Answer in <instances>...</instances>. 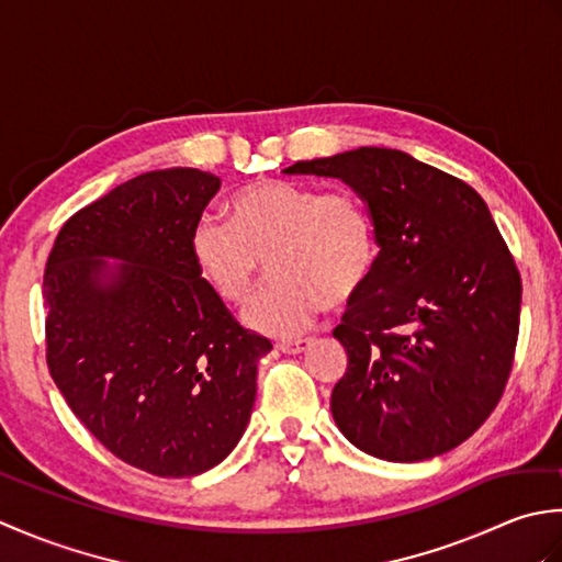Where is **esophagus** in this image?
Segmentation results:
<instances>
[{
    "label": "esophagus",
    "instance_id": "34e87169",
    "mask_svg": "<svg viewBox=\"0 0 562 562\" xmlns=\"http://www.w3.org/2000/svg\"><path fill=\"white\" fill-rule=\"evenodd\" d=\"M306 345H308V338H300V340H280L274 348L284 355H296V352H302Z\"/></svg>",
    "mask_w": 562,
    "mask_h": 562
}]
</instances>
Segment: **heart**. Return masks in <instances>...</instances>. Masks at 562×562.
Listing matches in <instances>:
<instances>
[{"instance_id":"heart-1","label":"heart","mask_w":562,"mask_h":562,"mask_svg":"<svg viewBox=\"0 0 562 562\" xmlns=\"http://www.w3.org/2000/svg\"><path fill=\"white\" fill-rule=\"evenodd\" d=\"M188 248L200 278L232 306L250 300L270 260L274 280L244 321L280 338L306 330L324 306L355 302L381 258L376 217L355 188L324 190L278 178L236 190L229 222L200 217Z\"/></svg>"}]
</instances>
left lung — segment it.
I'll list each match as a JSON object with an SVG mask.
<instances>
[{
  "instance_id": "1",
  "label": "left lung",
  "mask_w": 562,
  "mask_h": 562,
  "mask_svg": "<svg viewBox=\"0 0 562 562\" xmlns=\"http://www.w3.org/2000/svg\"><path fill=\"white\" fill-rule=\"evenodd\" d=\"M284 173L340 178L379 226L374 278L333 330L348 350L330 396L340 432L401 463L459 447L503 398L519 336L521 278L485 200L398 149L360 147Z\"/></svg>"
}]
</instances>
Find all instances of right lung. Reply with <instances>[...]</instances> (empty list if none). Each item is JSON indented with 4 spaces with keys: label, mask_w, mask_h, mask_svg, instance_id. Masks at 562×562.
<instances>
[{
    "label": "right lung",
    "mask_w": 562,
    "mask_h": 562,
    "mask_svg": "<svg viewBox=\"0 0 562 562\" xmlns=\"http://www.w3.org/2000/svg\"><path fill=\"white\" fill-rule=\"evenodd\" d=\"M220 190L198 169L142 173L63 224L43 274L45 360L113 457L188 479L229 457L256 401L248 333L195 270L188 238ZM103 257H121L101 283Z\"/></svg>",
    "instance_id": "obj_1"
}]
</instances>
